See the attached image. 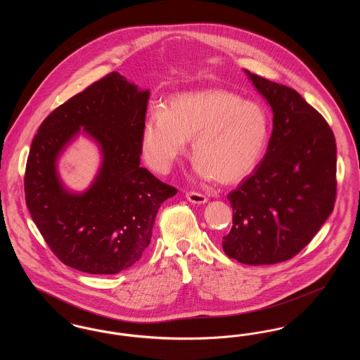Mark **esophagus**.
Wrapping results in <instances>:
<instances>
[{
	"label": "esophagus",
	"mask_w": 360,
	"mask_h": 360,
	"mask_svg": "<svg viewBox=\"0 0 360 360\" xmlns=\"http://www.w3.org/2000/svg\"><path fill=\"white\" fill-rule=\"evenodd\" d=\"M186 198L193 204H205L206 201H207L206 195L201 194V193H197V191H188L186 193Z\"/></svg>",
	"instance_id": "obj_1"
}]
</instances>
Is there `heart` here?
<instances>
[{"mask_svg": "<svg viewBox=\"0 0 360 360\" xmlns=\"http://www.w3.org/2000/svg\"><path fill=\"white\" fill-rule=\"evenodd\" d=\"M188 140L200 175L235 182L257 167L269 140V119L259 103L223 89L178 94L146 122L141 151L153 169L166 172Z\"/></svg>", "mask_w": 360, "mask_h": 360, "instance_id": "obj_1", "label": "heart"}]
</instances>
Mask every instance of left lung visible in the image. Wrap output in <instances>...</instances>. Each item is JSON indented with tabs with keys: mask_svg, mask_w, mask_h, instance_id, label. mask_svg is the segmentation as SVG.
<instances>
[{
	"mask_svg": "<svg viewBox=\"0 0 360 360\" xmlns=\"http://www.w3.org/2000/svg\"><path fill=\"white\" fill-rule=\"evenodd\" d=\"M245 72L273 108V134L257 170L226 197L233 219L223 250L244 264H273L295 257L332 213L336 141L294 89Z\"/></svg>",
	"mask_w": 360,
	"mask_h": 360,
	"instance_id": "1",
	"label": "left lung"
}]
</instances>
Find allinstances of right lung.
<instances>
[{
	"label": "right lung",
	"instance_id": "1",
	"mask_svg": "<svg viewBox=\"0 0 360 360\" xmlns=\"http://www.w3.org/2000/svg\"><path fill=\"white\" fill-rule=\"evenodd\" d=\"M150 93L119 72L87 86L51 112L27 159L24 191L31 217L60 262L87 274H117L150 245L155 216L176 188L140 167ZM84 127L102 147L103 165L82 195L69 193L56 159Z\"/></svg>",
	"mask_w": 360,
	"mask_h": 360
}]
</instances>
